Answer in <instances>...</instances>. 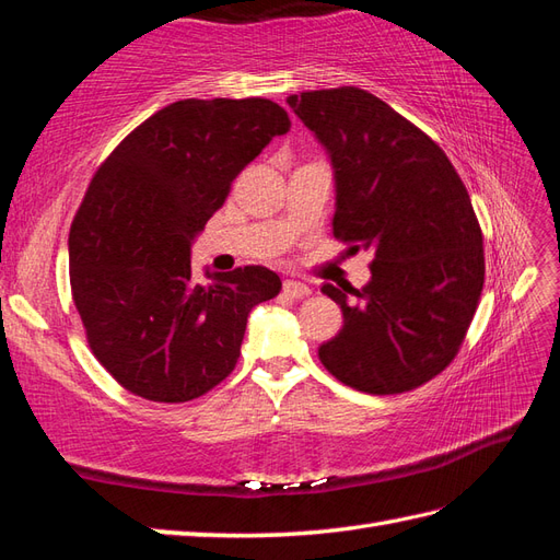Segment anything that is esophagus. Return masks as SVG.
<instances>
[{"instance_id": "esophagus-1", "label": "esophagus", "mask_w": 560, "mask_h": 560, "mask_svg": "<svg viewBox=\"0 0 560 560\" xmlns=\"http://www.w3.org/2000/svg\"><path fill=\"white\" fill-rule=\"evenodd\" d=\"M282 292L292 296V300H304V296L312 294V288H308L306 282H300V280H284Z\"/></svg>"}]
</instances>
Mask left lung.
Wrapping results in <instances>:
<instances>
[{
    "mask_svg": "<svg viewBox=\"0 0 560 560\" xmlns=\"http://www.w3.org/2000/svg\"><path fill=\"white\" fill-rule=\"evenodd\" d=\"M335 170V240L374 254L366 288L323 284L342 330L318 347L354 390L395 395L439 376L463 345L483 288L469 194L436 141L354 85L290 95Z\"/></svg>",
    "mask_w": 560,
    "mask_h": 560,
    "instance_id": "1",
    "label": "left lung"
}]
</instances>
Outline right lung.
<instances>
[{"label": "right lung", "instance_id": "1", "mask_svg": "<svg viewBox=\"0 0 560 560\" xmlns=\"http://www.w3.org/2000/svg\"><path fill=\"white\" fill-rule=\"evenodd\" d=\"M290 117L264 97L179 101L136 127L97 167L69 232L71 296L85 340L121 388L189 402L237 366L248 312L278 272H191V242L234 177Z\"/></svg>", "mask_w": 560, "mask_h": 560}]
</instances>
